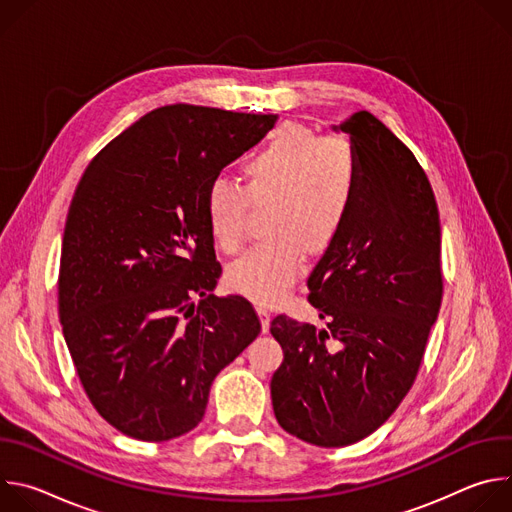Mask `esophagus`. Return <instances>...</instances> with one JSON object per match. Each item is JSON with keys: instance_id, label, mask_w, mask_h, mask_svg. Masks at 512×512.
I'll return each mask as SVG.
<instances>
[{"instance_id": "obj_1", "label": "esophagus", "mask_w": 512, "mask_h": 512, "mask_svg": "<svg viewBox=\"0 0 512 512\" xmlns=\"http://www.w3.org/2000/svg\"><path fill=\"white\" fill-rule=\"evenodd\" d=\"M255 310H257V314H259V318H261V328H263V332H267V330H269V322H271L269 310H267L263 304H257Z\"/></svg>"}]
</instances>
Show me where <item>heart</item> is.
I'll use <instances>...</instances> for the list:
<instances>
[{"mask_svg": "<svg viewBox=\"0 0 512 512\" xmlns=\"http://www.w3.org/2000/svg\"><path fill=\"white\" fill-rule=\"evenodd\" d=\"M360 176V158L348 137L281 123L243 162L241 186L225 178L210 180L202 210L218 249L237 251L245 239L249 210L265 208V241L229 265V285L261 304L279 300L298 279L302 255L322 257L342 237Z\"/></svg>", "mask_w": 512, "mask_h": 512, "instance_id": "heart-1", "label": "heart"}]
</instances>
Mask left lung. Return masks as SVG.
<instances>
[{"instance_id":"1","label":"left lung","mask_w":512,"mask_h":512,"mask_svg":"<svg viewBox=\"0 0 512 512\" xmlns=\"http://www.w3.org/2000/svg\"><path fill=\"white\" fill-rule=\"evenodd\" d=\"M362 176L350 221L308 277L324 330L279 314L271 379L279 425L320 448L379 429L415 383L444 294L440 212L407 145L373 113L340 123Z\"/></svg>"}]
</instances>
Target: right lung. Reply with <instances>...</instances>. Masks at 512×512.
I'll use <instances>...</instances> for the list:
<instances>
[{
	"label": "right lung",
	"instance_id": "right-lung-1",
	"mask_svg": "<svg viewBox=\"0 0 512 512\" xmlns=\"http://www.w3.org/2000/svg\"><path fill=\"white\" fill-rule=\"evenodd\" d=\"M275 119L154 109L105 145L72 196L58 318L89 401L133 440L194 429L214 377L261 332L249 300L212 294L223 269L202 198Z\"/></svg>",
	"mask_w": 512,
	"mask_h": 512
}]
</instances>
